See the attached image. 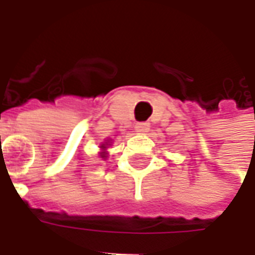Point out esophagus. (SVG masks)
Instances as JSON below:
<instances>
[{"label":"esophagus","mask_w":255,"mask_h":255,"mask_svg":"<svg viewBox=\"0 0 255 255\" xmlns=\"http://www.w3.org/2000/svg\"><path fill=\"white\" fill-rule=\"evenodd\" d=\"M149 127L150 126L147 123H136L135 124V132L138 133V135H142V133L149 131Z\"/></svg>","instance_id":"esophagus-1"}]
</instances>
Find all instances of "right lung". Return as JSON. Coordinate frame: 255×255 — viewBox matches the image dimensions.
I'll list each match as a JSON object with an SVG mask.
<instances>
[{
	"mask_svg": "<svg viewBox=\"0 0 255 255\" xmlns=\"http://www.w3.org/2000/svg\"><path fill=\"white\" fill-rule=\"evenodd\" d=\"M101 147H102V149H105V144H102V146H101ZM104 153H105V151H102V153H101V157H102V158H104V157H105V154H104Z\"/></svg>",
	"mask_w": 255,
	"mask_h": 255,
	"instance_id": "right-lung-1",
	"label": "right lung"
}]
</instances>
